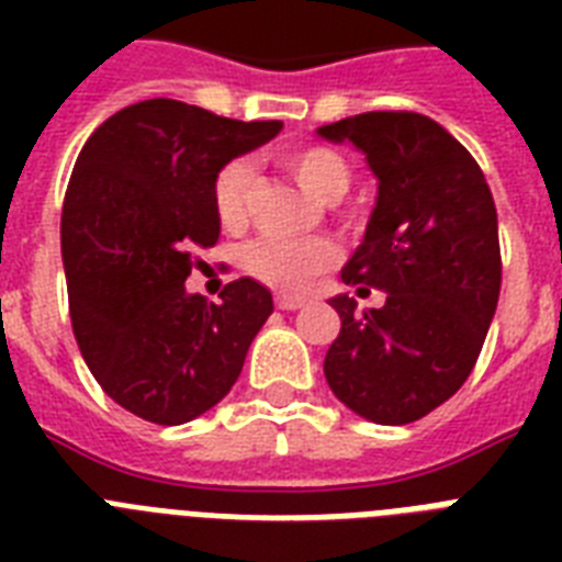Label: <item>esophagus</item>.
Masks as SVG:
<instances>
[{"mask_svg":"<svg viewBox=\"0 0 562 562\" xmlns=\"http://www.w3.org/2000/svg\"><path fill=\"white\" fill-rule=\"evenodd\" d=\"M306 303L308 300L300 297V294H285V291L277 294V308H282V312H294V308H303Z\"/></svg>","mask_w":562,"mask_h":562,"instance_id":"34e87169","label":"esophagus"}]
</instances>
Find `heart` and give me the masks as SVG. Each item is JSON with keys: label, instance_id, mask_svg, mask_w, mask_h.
Masks as SVG:
<instances>
[{"label": "heart", "instance_id": "1", "mask_svg": "<svg viewBox=\"0 0 562 562\" xmlns=\"http://www.w3.org/2000/svg\"><path fill=\"white\" fill-rule=\"evenodd\" d=\"M280 166L306 189L315 201L335 203L352 187V166L326 145H300L280 157ZM254 169L245 160L227 162L212 180V206L224 229L238 233L250 221ZM338 259L333 241L326 238H256L241 250V268L254 280L282 291L306 289L308 282L326 273Z\"/></svg>", "mask_w": 562, "mask_h": 562}]
</instances>
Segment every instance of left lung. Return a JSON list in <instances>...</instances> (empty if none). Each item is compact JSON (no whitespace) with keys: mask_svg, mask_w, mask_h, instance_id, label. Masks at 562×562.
<instances>
[{"mask_svg":"<svg viewBox=\"0 0 562 562\" xmlns=\"http://www.w3.org/2000/svg\"><path fill=\"white\" fill-rule=\"evenodd\" d=\"M368 157L379 198L341 280L384 291L382 308L329 300L341 333L326 352L333 393L359 417L405 426L472 373L502 289L496 203L472 154L435 119L373 110L317 127Z\"/></svg>","mask_w":562,"mask_h":562,"instance_id":"obj_1","label":"left lung"}]
</instances>
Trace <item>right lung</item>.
Here are the masks:
<instances>
[{"instance_id":"right-lung-1","label":"right lung","mask_w":562,"mask_h":562,"mask_svg":"<svg viewBox=\"0 0 562 562\" xmlns=\"http://www.w3.org/2000/svg\"><path fill=\"white\" fill-rule=\"evenodd\" d=\"M282 122H238L175 99L119 110L78 154L60 215L69 317L101 391L180 426L236 384L271 291L238 277L218 303L189 294L194 250L218 241L212 180Z\"/></svg>"}]
</instances>
